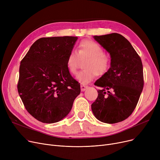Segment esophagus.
Wrapping results in <instances>:
<instances>
[{
	"label": "esophagus",
	"instance_id": "obj_1",
	"mask_svg": "<svg viewBox=\"0 0 160 160\" xmlns=\"http://www.w3.org/2000/svg\"><path fill=\"white\" fill-rule=\"evenodd\" d=\"M88 88V86H87L83 85V84L80 85V88H81V91H84Z\"/></svg>",
	"mask_w": 160,
	"mask_h": 160
}]
</instances>
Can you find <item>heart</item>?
Here are the masks:
<instances>
[{
  "label": "heart",
  "instance_id": "1",
  "mask_svg": "<svg viewBox=\"0 0 160 160\" xmlns=\"http://www.w3.org/2000/svg\"><path fill=\"white\" fill-rule=\"evenodd\" d=\"M83 68L77 75L78 82L86 84L96 77L97 74L102 76L107 72L110 68L111 60L108 56L105 54L103 47L97 42L89 39L82 40L77 52L71 51L67 60V67L69 72L75 74L77 72L80 61H83Z\"/></svg>",
  "mask_w": 160,
  "mask_h": 160
}]
</instances>
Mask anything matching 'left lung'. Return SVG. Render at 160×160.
Masks as SVG:
<instances>
[{
    "label": "left lung",
    "mask_w": 160,
    "mask_h": 160,
    "mask_svg": "<svg viewBox=\"0 0 160 160\" xmlns=\"http://www.w3.org/2000/svg\"><path fill=\"white\" fill-rule=\"evenodd\" d=\"M94 38L110 53L111 67L95 83L102 89H98L91 110L100 121L119 122L132 113L139 101L144 86L142 62L131 43L119 33Z\"/></svg>",
    "instance_id": "obj_1"
}]
</instances>
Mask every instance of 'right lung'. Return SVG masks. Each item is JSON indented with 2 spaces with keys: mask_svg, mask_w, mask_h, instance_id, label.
I'll return each mask as SVG.
<instances>
[{
  "mask_svg": "<svg viewBox=\"0 0 160 160\" xmlns=\"http://www.w3.org/2000/svg\"><path fill=\"white\" fill-rule=\"evenodd\" d=\"M78 38H42L33 43L21 62L19 95L27 112L38 121H61L80 93L78 82L67 67V60Z\"/></svg>",
  "mask_w": 160,
  "mask_h": 160,
  "instance_id": "add662e5",
  "label": "right lung"
}]
</instances>
